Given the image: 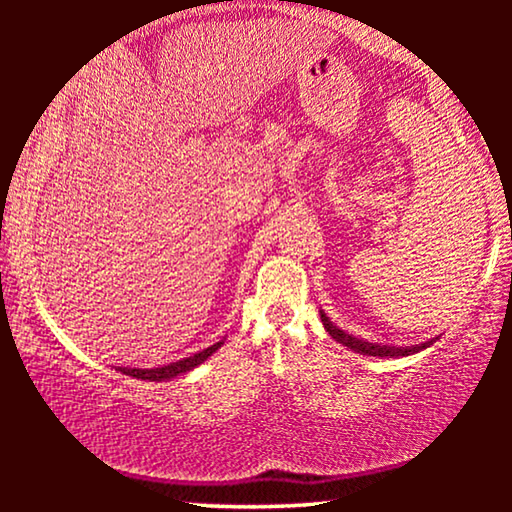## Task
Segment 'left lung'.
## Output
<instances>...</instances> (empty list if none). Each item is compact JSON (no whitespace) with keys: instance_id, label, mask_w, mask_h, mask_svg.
Listing matches in <instances>:
<instances>
[{"instance_id":"1","label":"left lung","mask_w":512,"mask_h":512,"mask_svg":"<svg viewBox=\"0 0 512 512\" xmlns=\"http://www.w3.org/2000/svg\"><path fill=\"white\" fill-rule=\"evenodd\" d=\"M320 320H323V325H325V329L329 332V336H332V339H336V341L343 343V345H348V348L354 350V352L368 354V357H406V354L420 352V350H424V348H429V345L433 343V341L420 343V345H415V348H388V345H375V343L354 339V336L345 334L343 329L332 325V320H329V318L323 314V311H320Z\"/></svg>"}]
</instances>
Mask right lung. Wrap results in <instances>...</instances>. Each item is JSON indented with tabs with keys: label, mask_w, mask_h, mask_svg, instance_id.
I'll use <instances>...</instances> for the list:
<instances>
[{
	"label": "right lung",
	"mask_w": 512,
	"mask_h": 512,
	"mask_svg": "<svg viewBox=\"0 0 512 512\" xmlns=\"http://www.w3.org/2000/svg\"><path fill=\"white\" fill-rule=\"evenodd\" d=\"M223 345V341L210 345V348H205L201 352H196L194 357H187V359H180V361H173L169 366H162V368H119L124 375H131L135 379H149V381H164V379H173L178 375H183V372L196 368L198 363H203L207 357H212V354L219 350Z\"/></svg>",
	"instance_id": "1"
}]
</instances>
